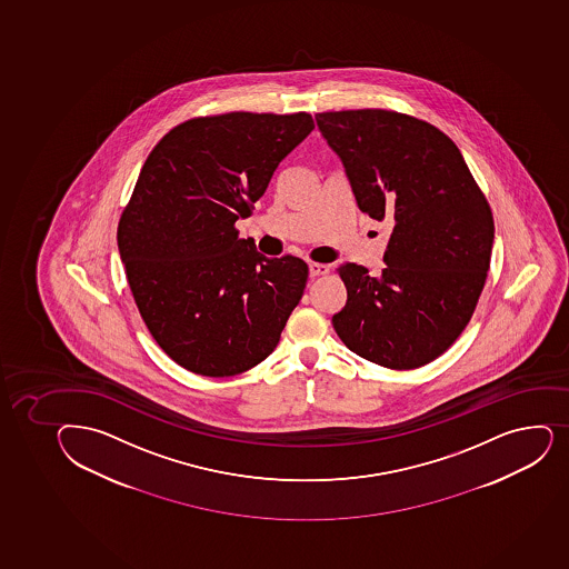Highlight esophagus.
<instances>
[{
  "label": "esophagus",
  "instance_id": "1",
  "mask_svg": "<svg viewBox=\"0 0 569 569\" xmlns=\"http://www.w3.org/2000/svg\"><path fill=\"white\" fill-rule=\"evenodd\" d=\"M329 272H330L329 264L310 263L311 278H316V276L329 274Z\"/></svg>",
  "mask_w": 569,
  "mask_h": 569
}]
</instances>
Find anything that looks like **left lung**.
I'll return each instance as SVG.
<instances>
[{"instance_id": "1", "label": "left lung", "mask_w": 569, "mask_h": 569, "mask_svg": "<svg viewBox=\"0 0 569 569\" xmlns=\"http://www.w3.org/2000/svg\"><path fill=\"white\" fill-rule=\"evenodd\" d=\"M358 209L392 220L385 269L341 264L347 302L332 317L358 357L415 369L469 325L491 263V209L456 143L433 124L388 110L317 113Z\"/></svg>"}]
</instances>
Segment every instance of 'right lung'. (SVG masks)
I'll use <instances>...</instances> for the list:
<instances>
[{"instance_id": "add662e5", "label": "right lung", "mask_w": 569, "mask_h": 569, "mask_svg": "<svg viewBox=\"0 0 569 569\" xmlns=\"http://www.w3.org/2000/svg\"><path fill=\"white\" fill-rule=\"evenodd\" d=\"M313 127L306 112L190 119L147 157L119 253L147 329L188 371L229 377L263 362L302 299L308 264L264 258L234 222Z\"/></svg>"}]
</instances>
